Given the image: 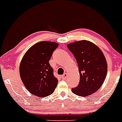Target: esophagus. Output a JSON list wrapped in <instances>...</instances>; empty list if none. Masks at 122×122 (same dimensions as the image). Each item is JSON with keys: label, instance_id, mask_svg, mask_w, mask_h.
Returning <instances> with one entry per match:
<instances>
[{"label": "esophagus", "instance_id": "obj_1", "mask_svg": "<svg viewBox=\"0 0 122 122\" xmlns=\"http://www.w3.org/2000/svg\"><path fill=\"white\" fill-rule=\"evenodd\" d=\"M67 77H68V74H66V73H65V74H63L62 76V78L63 79H65Z\"/></svg>", "mask_w": 122, "mask_h": 122}]
</instances>
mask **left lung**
Returning <instances> with one entry per match:
<instances>
[{
  "label": "left lung",
  "mask_w": 122,
  "mask_h": 122,
  "mask_svg": "<svg viewBox=\"0 0 122 122\" xmlns=\"http://www.w3.org/2000/svg\"><path fill=\"white\" fill-rule=\"evenodd\" d=\"M67 47L76 58L80 74L79 85L72 88V92L80 97L93 94L103 85L107 74V62L103 52L87 40L75 41Z\"/></svg>",
  "instance_id": "left-lung-1"
}]
</instances>
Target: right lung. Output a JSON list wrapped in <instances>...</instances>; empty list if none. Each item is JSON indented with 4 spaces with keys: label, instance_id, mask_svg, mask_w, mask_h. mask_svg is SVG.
<instances>
[{
    "label": "right lung",
    "instance_id": "right-lung-1",
    "mask_svg": "<svg viewBox=\"0 0 122 122\" xmlns=\"http://www.w3.org/2000/svg\"><path fill=\"white\" fill-rule=\"evenodd\" d=\"M59 44L40 41L25 52L19 66V74L25 88L32 94L45 97L54 92L58 79L49 61Z\"/></svg>",
    "mask_w": 122,
    "mask_h": 122
}]
</instances>
